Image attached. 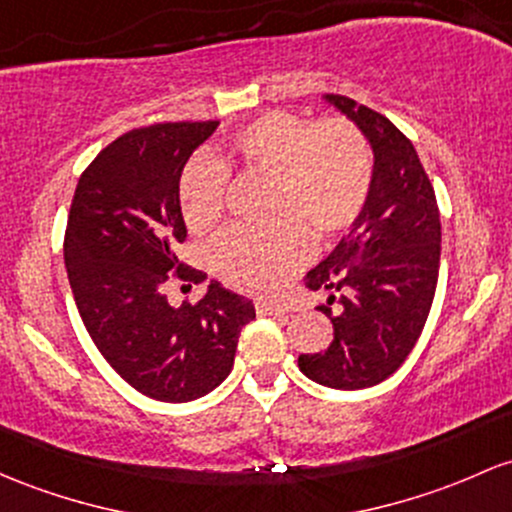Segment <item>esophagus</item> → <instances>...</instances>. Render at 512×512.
<instances>
[{
  "label": "esophagus",
  "instance_id": "esophagus-1",
  "mask_svg": "<svg viewBox=\"0 0 512 512\" xmlns=\"http://www.w3.org/2000/svg\"><path fill=\"white\" fill-rule=\"evenodd\" d=\"M255 308L260 316H286V313H289V306L277 301H257Z\"/></svg>",
  "mask_w": 512,
  "mask_h": 512
}]
</instances>
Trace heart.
Masks as SVG:
<instances>
[{
    "mask_svg": "<svg viewBox=\"0 0 512 512\" xmlns=\"http://www.w3.org/2000/svg\"><path fill=\"white\" fill-rule=\"evenodd\" d=\"M269 177L272 223L235 228L211 252L223 282L250 294H274L306 265L307 233L328 243L357 221L372 187V155L362 133L345 119L311 123L269 111L230 138L216 160H196L179 182V209L196 235L218 228L226 211V172Z\"/></svg>",
    "mask_w": 512,
    "mask_h": 512,
    "instance_id": "1",
    "label": "heart"
}]
</instances>
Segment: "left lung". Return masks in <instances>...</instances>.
<instances>
[{
	"label": "left lung",
	"mask_w": 512,
	"mask_h": 512,
	"mask_svg": "<svg viewBox=\"0 0 512 512\" xmlns=\"http://www.w3.org/2000/svg\"><path fill=\"white\" fill-rule=\"evenodd\" d=\"M355 121L374 153L367 204L338 247L306 274L333 323V342L301 355L316 384L357 391L379 384L406 362L435 299L440 272V211L413 143L386 116L340 94H325Z\"/></svg>",
	"instance_id": "obj_1"
}]
</instances>
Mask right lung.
Returning a JSON list of instances; mask_svg holds the SVG:
<instances>
[{
    "label": "right lung",
    "instance_id": "obj_1",
    "mask_svg": "<svg viewBox=\"0 0 512 512\" xmlns=\"http://www.w3.org/2000/svg\"><path fill=\"white\" fill-rule=\"evenodd\" d=\"M218 121L153 123L106 145L77 182L65 267L84 328L114 372L143 396L187 403L233 369L240 330L255 318L245 296L211 282L174 308L170 277L204 282L174 255L187 238L179 179Z\"/></svg>",
    "mask_w": 512,
    "mask_h": 512
}]
</instances>
